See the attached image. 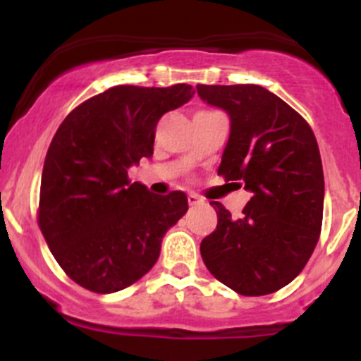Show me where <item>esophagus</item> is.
Returning <instances> with one entry per match:
<instances>
[{"label": "esophagus", "instance_id": "esophagus-1", "mask_svg": "<svg viewBox=\"0 0 361 361\" xmlns=\"http://www.w3.org/2000/svg\"><path fill=\"white\" fill-rule=\"evenodd\" d=\"M187 199H188V204H190V206H199V204H202V199L195 194H188Z\"/></svg>", "mask_w": 361, "mask_h": 361}]
</instances>
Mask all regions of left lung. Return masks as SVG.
I'll use <instances>...</instances> for the list:
<instances>
[{
    "label": "left lung",
    "mask_w": 361,
    "mask_h": 361,
    "mask_svg": "<svg viewBox=\"0 0 361 361\" xmlns=\"http://www.w3.org/2000/svg\"><path fill=\"white\" fill-rule=\"evenodd\" d=\"M197 94L231 116L218 174L251 192L238 220L209 202L218 225L202 239V260L239 295L274 293L300 274L322 232L325 180L314 133L260 85H197Z\"/></svg>",
    "instance_id": "obj_1"
}]
</instances>
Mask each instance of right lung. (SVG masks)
I'll return each mask as SVG.
<instances>
[{"label":"right lung","mask_w":361,"mask_h":361,"mask_svg":"<svg viewBox=\"0 0 361 361\" xmlns=\"http://www.w3.org/2000/svg\"><path fill=\"white\" fill-rule=\"evenodd\" d=\"M194 96L192 85H116L76 106L57 129L39 188L38 225L76 285L113 293L155 265L164 234L187 213L183 192L130 183L127 169L154 155L164 113Z\"/></svg>","instance_id":"right-lung-1"}]
</instances>
